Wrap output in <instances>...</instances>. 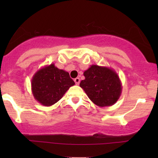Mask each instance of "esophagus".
Here are the masks:
<instances>
[{
  "mask_svg": "<svg viewBox=\"0 0 158 158\" xmlns=\"http://www.w3.org/2000/svg\"><path fill=\"white\" fill-rule=\"evenodd\" d=\"M74 81H75V84H76V85H79L80 78H79V77H76V78L74 79Z\"/></svg>",
  "mask_w": 158,
  "mask_h": 158,
  "instance_id": "esophagus-1",
  "label": "esophagus"
}]
</instances>
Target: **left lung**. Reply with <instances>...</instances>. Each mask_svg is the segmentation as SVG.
<instances>
[{
	"label": "left lung",
	"instance_id": "8db88e82",
	"mask_svg": "<svg viewBox=\"0 0 158 158\" xmlns=\"http://www.w3.org/2000/svg\"><path fill=\"white\" fill-rule=\"evenodd\" d=\"M80 86L90 100L99 107L111 106L121 96L122 85L116 71L108 67L92 64L83 73Z\"/></svg>",
	"mask_w": 158,
	"mask_h": 158
}]
</instances>
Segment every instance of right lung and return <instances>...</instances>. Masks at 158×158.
<instances>
[{"instance_id": "right-lung-1", "label": "right lung", "mask_w": 158, "mask_h": 158, "mask_svg": "<svg viewBox=\"0 0 158 158\" xmlns=\"http://www.w3.org/2000/svg\"><path fill=\"white\" fill-rule=\"evenodd\" d=\"M31 85L34 98L44 106H51L62 98L75 82L68 72L52 63L36 71Z\"/></svg>"}]
</instances>
